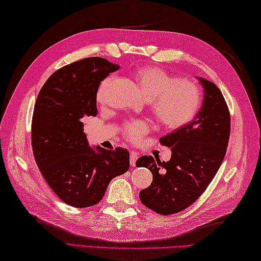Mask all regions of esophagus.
<instances>
[{
  "mask_svg": "<svg viewBox=\"0 0 261 261\" xmlns=\"http://www.w3.org/2000/svg\"><path fill=\"white\" fill-rule=\"evenodd\" d=\"M137 159H138V153L137 152H131L130 153V165L132 166V167H135V166H136Z\"/></svg>",
  "mask_w": 261,
  "mask_h": 261,
  "instance_id": "1",
  "label": "esophagus"
}]
</instances>
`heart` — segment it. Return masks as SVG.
<instances>
[{
	"mask_svg": "<svg viewBox=\"0 0 261 261\" xmlns=\"http://www.w3.org/2000/svg\"><path fill=\"white\" fill-rule=\"evenodd\" d=\"M131 79L142 97L149 101L154 119L166 129H178L196 115L201 94L193 82L175 80L166 70L152 66L136 68L131 73ZM109 84L110 79L99 84L96 92L98 103L103 102ZM148 131L149 125L143 121L131 122L123 127L124 136L131 141H139Z\"/></svg>",
	"mask_w": 261,
	"mask_h": 261,
	"instance_id": "obj_1",
	"label": "heart"
}]
</instances>
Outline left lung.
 <instances>
[{"instance_id":"left-lung-1","label":"left lung","mask_w":261,"mask_h":261,"mask_svg":"<svg viewBox=\"0 0 261 261\" xmlns=\"http://www.w3.org/2000/svg\"><path fill=\"white\" fill-rule=\"evenodd\" d=\"M204 88L202 108L191 122L159 139L171 149L169 162L142 156L137 166L151 171V185L139 193L145 206L169 215L202 195L222 164L230 137V112L219 87L196 77Z\"/></svg>"}]
</instances>
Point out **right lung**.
<instances>
[{
  "label": "right lung",
  "mask_w": 261,
  "mask_h": 261,
  "mask_svg": "<svg viewBox=\"0 0 261 261\" xmlns=\"http://www.w3.org/2000/svg\"><path fill=\"white\" fill-rule=\"evenodd\" d=\"M119 66L90 57L64 66L49 77L33 109L31 143L43 178L55 194L74 207H88L103 198L114 177L130 167L122 148L93 149L83 119L96 116V92Z\"/></svg>",
  "instance_id": "add662e5"
}]
</instances>
